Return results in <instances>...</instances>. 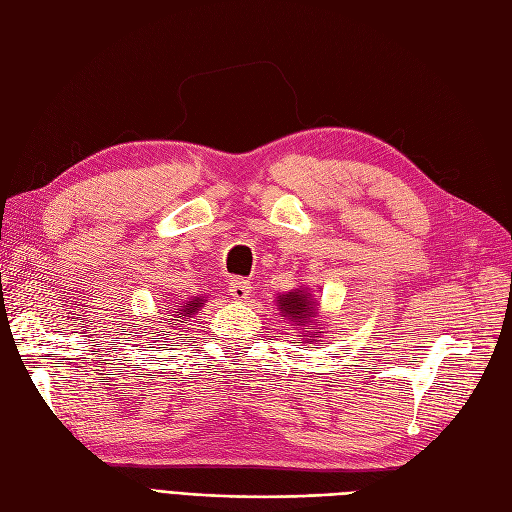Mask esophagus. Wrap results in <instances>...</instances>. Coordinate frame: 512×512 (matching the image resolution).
<instances>
[{
  "label": "esophagus",
  "instance_id": "1",
  "mask_svg": "<svg viewBox=\"0 0 512 512\" xmlns=\"http://www.w3.org/2000/svg\"><path fill=\"white\" fill-rule=\"evenodd\" d=\"M250 290H252V284L247 280H241V277H235V280L228 284L230 297L235 301H245L247 297H250Z\"/></svg>",
  "mask_w": 512,
  "mask_h": 512
}]
</instances>
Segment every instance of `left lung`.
I'll return each mask as SVG.
<instances>
[{
  "label": "left lung",
  "mask_w": 512,
  "mask_h": 512,
  "mask_svg": "<svg viewBox=\"0 0 512 512\" xmlns=\"http://www.w3.org/2000/svg\"><path fill=\"white\" fill-rule=\"evenodd\" d=\"M318 301L312 297V292H309L307 288L299 286L294 288L290 292H284V294H277L275 297V307L277 312H280V316H284L288 322L292 331H297V344H309V342H320L322 337V331L318 329L316 324V318H318ZM314 326L317 331L309 332L308 327Z\"/></svg>",
  "instance_id": "obj_1"
}]
</instances>
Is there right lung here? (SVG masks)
<instances>
[{"instance_id": "right-lung-1", "label": "right lung", "mask_w": 512, "mask_h": 512, "mask_svg": "<svg viewBox=\"0 0 512 512\" xmlns=\"http://www.w3.org/2000/svg\"><path fill=\"white\" fill-rule=\"evenodd\" d=\"M207 303V297H192L190 301H183L175 307V312L170 314L173 318H168V324L175 322H183L185 318H192L194 314H198V309Z\"/></svg>"}]
</instances>
